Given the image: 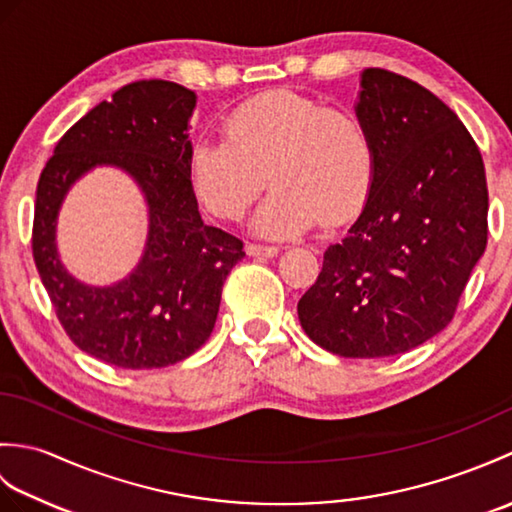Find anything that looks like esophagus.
Wrapping results in <instances>:
<instances>
[{"instance_id":"esophagus-1","label":"esophagus","mask_w":512,"mask_h":512,"mask_svg":"<svg viewBox=\"0 0 512 512\" xmlns=\"http://www.w3.org/2000/svg\"><path fill=\"white\" fill-rule=\"evenodd\" d=\"M246 253L250 257H275L279 253V246H266V244H246Z\"/></svg>"}]
</instances>
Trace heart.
<instances>
[{"mask_svg": "<svg viewBox=\"0 0 512 512\" xmlns=\"http://www.w3.org/2000/svg\"><path fill=\"white\" fill-rule=\"evenodd\" d=\"M372 143L358 118L306 94L275 90L226 116L224 138L195 140L189 182L206 211L239 220L270 180L255 228L270 237L339 226L372 182Z\"/></svg>", "mask_w": 512, "mask_h": 512, "instance_id": "heart-1", "label": "heart"}]
</instances>
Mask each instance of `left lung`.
I'll use <instances>...</instances> for the list:
<instances>
[{"label":"left lung","instance_id":"left-lung-1","mask_svg":"<svg viewBox=\"0 0 512 512\" xmlns=\"http://www.w3.org/2000/svg\"><path fill=\"white\" fill-rule=\"evenodd\" d=\"M356 116L374 156L367 200L297 312L323 350L396 356L453 319L486 250V173L469 129L407 76L363 70Z\"/></svg>","mask_w":512,"mask_h":512}]
</instances>
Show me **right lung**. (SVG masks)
<instances>
[{
	"instance_id": "right-lung-1",
	"label": "right lung",
	"mask_w": 512,
	"mask_h": 512,
	"mask_svg": "<svg viewBox=\"0 0 512 512\" xmlns=\"http://www.w3.org/2000/svg\"><path fill=\"white\" fill-rule=\"evenodd\" d=\"M195 92L171 81H136L74 123L37 184L32 257L72 343L107 365L154 369L180 363L213 332L222 286L242 259V239L206 226L189 182ZM127 170L150 206L139 266L112 287H88L60 264L56 217L71 184L94 166Z\"/></svg>"
}]
</instances>
